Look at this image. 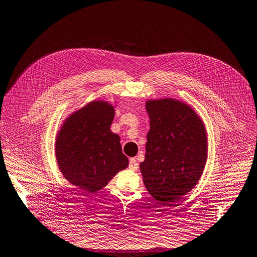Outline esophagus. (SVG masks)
<instances>
[{
	"mask_svg": "<svg viewBox=\"0 0 257 257\" xmlns=\"http://www.w3.org/2000/svg\"><path fill=\"white\" fill-rule=\"evenodd\" d=\"M128 168H130L132 171H136L137 169H139V162H137L136 158H131V159H130Z\"/></svg>",
	"mask_w": 257,
	"mask_h": 257,
	"instance_id": "1",
	"label": "esophagus"
}]
</instances>
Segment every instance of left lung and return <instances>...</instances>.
Masks as SVG:
<instances>
[{"label": "left lung", "instance_id": "obj_1", "mask_svg": "<svg viewBox=\"0 0 257 257\" xmlns=\"http://www.w3.org/2000/svg\"><path fill=\"white\" fill-rule=\"evenodd\" d=\"M146 109L150 130L140 167L148 192L166 203L198 182L207 159V139L203 122L183 102L161 99L148 101Z\"/></svg>", "mask_w": 257, "mask_h": 257}]
</instances>
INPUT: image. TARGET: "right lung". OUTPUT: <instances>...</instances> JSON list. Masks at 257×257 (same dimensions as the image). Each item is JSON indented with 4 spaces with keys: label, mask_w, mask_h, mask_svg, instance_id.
I'll return each mask as SVG.
<instances>
[{
    "label": "right lung",
    "mask_w": 257,
    "mask_h": 257,
    "mask_svg": "<svg viewBox=\"0 0 257 257\" xmlns=\"http://www.w3.org/2000/svg\"><path fill=\"white\" fill-rule=\"evenodd\" d=\"M114 109L93 101L73 113L56 140V160L63 176L81 190H101L128 166L120 137L110 131Z\"/></svg>",
    "instance_id": "1"
}]
</instances>
